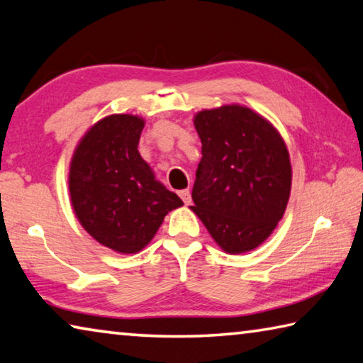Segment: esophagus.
Returning <instances> with one entry per match:
<instances>
[{"label": "esophagus", "mask_w": 363, "mask_h": 363, "mask_svg": "<svg viewBox=\"0 0 363 363\" xmlns=\"http://www.w3.org/2000/svg\"><path fill=\"white\" fill-rule=\"evenodd\" d=\"M179 196L182 199V201L186 205H190V201H192V199H190V192L189 189H184V190H179Z\"/></svg>", "instance_id": "obj_1"}]
</instances>
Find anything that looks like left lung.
Instances as JSON below:
<instances>
[{"mask_svg": "<svg viewBox=\"0 0 363 363\" xmlns=\"http://www.w3.org/2000/svg\"><path fill=\"white\" fill-rule=\"evenodd\" d=\"M201 140L190 206L225 253L259 247L284 218L291 164L279 131L243 106L201 110L194 118Z\"/></svg>", "mask_w": 363, "mask_h": 363, "instance_id": "1", "label": "left lung"}]
</instances>
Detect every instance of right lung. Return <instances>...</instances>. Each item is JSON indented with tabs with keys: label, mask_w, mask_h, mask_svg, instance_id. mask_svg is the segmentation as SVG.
<instances>
[{
	"label": "right lung",
	"mask_w": 363,
	"mask_h": 363,
	"mask_svg": "<svg viewBox=\"0 0 363 363\" xmlns=\"http://www.w3.org/2000/svg\"><path fill=\"white\" fill-rule=\"evenodd\" d=\"M144 120L110 115L97 121L77 145L69 190L79 224L116 253H138L164 216L182 200L153 176L138 150Z\"/></svg>",
	"instance_id": "1"
}]
</instances>
